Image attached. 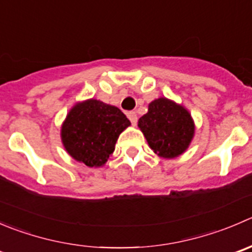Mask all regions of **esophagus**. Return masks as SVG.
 I'll list each match as a JSON object with an SVG mask.
<instances>
[{
	"instance_id": "esophagus-1",
	"label": "esophagus",
	"mask_w": 252,
	"mask_h": 252,
	"mask_svg": "<svg viewBox=\"0 0 252 252\" xmlns=\"http://www.w3.org/2000/svg\"><path fill=\"white\" fill-rule=\"evenodd\" d=\"M126 116H128L129 121L131 122V124H133V126H136V122H138V116H136L135 112H128V114H126Z\"/></svg>"
}]
</instances>
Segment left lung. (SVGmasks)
<instances>
[{
	"label": "left lung",
	"mask_w": 252,
	"mask_h": 252,
	"mask_svg": "<svg viewBox=\"0 0 252 252\" xmlns=\"http://www.w3.org/2000/svg\"><path fill=\"white\" fill-rule=\"evenodd\" d=\"M138 126L151 150L162 158L182 155L191 145L196 130L188 109L166 97L149 103L148 113L140 117Z\"/></svg>",
	"instance_id": "8db88e82"
}]
</instances>
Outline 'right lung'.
<instances>
[{"label": "right lung", "mask_w": 252, "mask_h": 252, "mask_svg": "<svg viewBox=\"0 0 252 252\" xmlns=\"http://www.w3.org/2000/svg\"><path fill=\"white\" fill-rule=\"evenodd\" d=\"M129 126V119L116 106L90 98L70 109L61 126V141L74 160L89 167H102Z\"/></svg>", "instance_id": "obj_1"}]
</instances>
